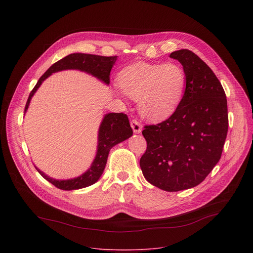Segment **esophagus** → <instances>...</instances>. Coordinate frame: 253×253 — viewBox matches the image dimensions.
Listing matches in <instances>:
<instances>
[{
    "label": "esophagus",
    "mask_w": 253,
    "mask_h": 253,
    "mask_svg": "<svg viewBox=\"0 0 253 253\" xmlns=\"http://www.w3.org/2000/svg\"><path fill=\"white\" fill-rule=\"evenodd\" d=\"M131 127H132V129H133V131L135 132V133H140L141 131H142V124L138 121V120H136V119H133L132 121H131Z\"/></svg>",
    "instance_id": "obj_1"
}]
</instances>
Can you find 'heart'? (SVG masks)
<instances>
[{"label": "heart", "instance_id": "heart-1", "mask_svg": "<svg viewBox=\"0 0 253 253\" xmlns=\"http://www.w3.org/2000/svg\"><path fill=\"white\" fill-rule=\"evenodd\" d=\"M118 83L125 94L138 100L140 113L156 121L170 116L181 103L187 75L175 62L136 63L120 72Z\"/></svg>", "mask_w": 253, "mask_h": 253}]
</instances>
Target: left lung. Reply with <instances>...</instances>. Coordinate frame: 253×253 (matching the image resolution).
I'll return each mask as SVG.
<instances>
[{"mask_svg": "<svg viewBox=\"0 0 253 253\" xmlns=\"http://www.w3.org/2000/svg\"><path fill=\"white\" fill-rule=\"evenodd\" d=\"M170 58L182 64L187 84L181 103L165 121L145 125L140 167L152 185L175 192L200 184L218 163L228 131L227 100L209 66L182 49Z\"/></svg>", "mask_w": 253, "mask_h": 253, "instance_id": "1", "label": "left lung"}]
</instances>
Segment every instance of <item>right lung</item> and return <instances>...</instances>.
<instances>
[{"instance_id":"right-lung-1","label":"right lung","mask_w":253,"mask_h":253,"mask_svg":"<svg viewBox=\"0 0 253 253\" xmlns=\"http://www.w3.org/2000/svg\"><path fill=\"white\" fill-rule=\"evenodd\" d=\"M117 56L111 57H103L97 55L90 54H82V53H74L66 56L65 58L59 60L54 63L45 73L41 76L39 81L36 86L31 91L29 98L27 100L25 106V112L27 111L30 100L32 96L40 87L42 82L48 78L52 73L55 72L67 70V69H78L87 73L97 77L102 80L104 83H110V72L111 69L116 62ZM133 134L132 128L130 126L128 117L124 113H109L105 115L99 129L98 135V149L96 157L88 169L87 172L82 174L81 176L69 179V180H55L42 171H40L37 167V171L54 186L62 190H76L84 187H88L95 182L98 181V179L102 175L104 168L107 163L108 154H109L110 149L115 146L116 144L128 139Z\"/></svg>"}]
</instances>
